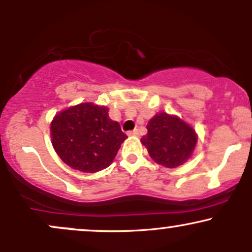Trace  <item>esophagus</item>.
<instances>
[{"label":"esophagus","instance_id":"obj_1","mask_svg":"<svg viewBox=\"0 0 252 252\" xmlns=\"http://www.w3.org/2000/svg\"><path fill=\"white\" fill-rule=\"evenodd\" d=\"M128 135L129 136H137L138 135V130L135 129V130H132V131H129Z\"/></svg>","mask_w":252,"mask_h":252}]
</instances>
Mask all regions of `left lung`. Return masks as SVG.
I'll use <instances>...</instances> for the list:
<instances>
[{"instance_id": "1", "label": "left lung", "mask_w": 252, "mask_h": 252, "mask_svg": "<svg viewBox=\"0 0 252 252\" xmlns=\"http://www.w3.org/2000/svg\"><path fill=\"white\" fill-rule=\"evenodd\" d=\"M148 134L142 143L148 149L150 158L167 168H175L189 156L196 144V135L189 124L166 112L158 114L147 124Z\"/></svg>"}]
</instances>
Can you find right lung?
Masks as SVG:
<instances>
[{
	"instance_id": "1",
	"label": "right lung",
	"mask_w": 252,
	"mask_h": 252,
	"mask_svg": "<svg viewBox=\"0 0 252 252\" xmlns=\"http://www.w3.org/2000/svg\"><path fill=\"white\" fill-rule=\"evenodd\" d=\"M108 112L105 106L83 103L63 110L52 121V144L71 168L96 173L114 161L126 135Z\"/></svg>"
}]
</instances>
